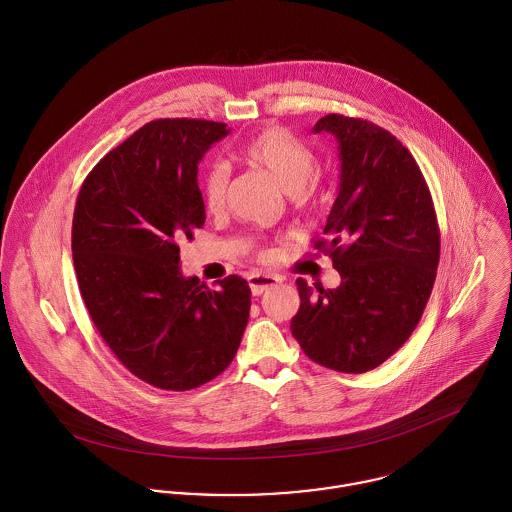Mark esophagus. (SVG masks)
<instances>
[{
    "label": "esophagus",
    "mask_w": 512,
    "mask_h": 512,
    "mask_svg": "<svg viewBox=\"0 0 512 512\" xmlns=\"http://www.w3.org/2000/svg\"><path fill=\"white\" fill-rule=\"evenodd\" d=\"M282 280L278 276H270V274H250L248 276V284H250V290L254 295H262L266 290L278 286Z\"/></svg>",
    "instance_id": "34e87169"
}]
</instances>
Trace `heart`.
Masks as SVG:
<instances>
[{"label":"heart","mask_w":512,"mask_h":512,"mask_svg":"<svg viewBox=\"0 0 512 512\" xmlns=\"http://www.w3.org/2000/svg\"><path fill=\"white\" fill-rule=\"evenodd\" d=\"M238 155L270 173L276 183L290 195L303 197L309 181L317 171V159L313 151L299 142L284 128H266L244 142ZM228 173L222 165H211L201 177V193L205 207L211 213H219L226 201Z\"/></svg>","instance_id":"b5f03b06"}]
</instances>
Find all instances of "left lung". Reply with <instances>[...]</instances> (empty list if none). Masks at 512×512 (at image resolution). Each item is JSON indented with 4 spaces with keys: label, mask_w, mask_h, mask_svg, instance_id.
Instances as JSON below:
<instances>
[{
    "label": "left lung",
    "mask_w": 512,
    "mask_h": 512,
    "mask_svg": "<svg viewBox=\"0 0 512 512\" xmlns=\"http://www.w3.org/2000/svg\"><path fill=\"white\" fill-rule=\"evenodd\" d=\"M313 132L339 144V193L313 246L329 252L341 286L313 290L299 278L292 335L317 365L361 374L392 357L426 309L438 219L416 159L390 132L341 114H327Z\"/></svg>",
    "instance_id": "1"
}]
</instances>
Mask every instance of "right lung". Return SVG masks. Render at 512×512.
<instances>
[{"mask_svg": "<svg viewBox=\"0 0 512 512\" xmlns=\"http://www.w3.org/2000/svg\"><path fill=\"white\" fill-rule=\"evenodd\" d=\"M226 124L153 120L84 179L73 262L84 305L116 359L161 390L197 388L232 363L250 315L240 276L211 290L179 268V242L205 224L199 161Z\"/></svg>", "mask_w": 512, "mask_h": 512, "instance_id": "obj_1", "label": "right lung"}]
</instances>
